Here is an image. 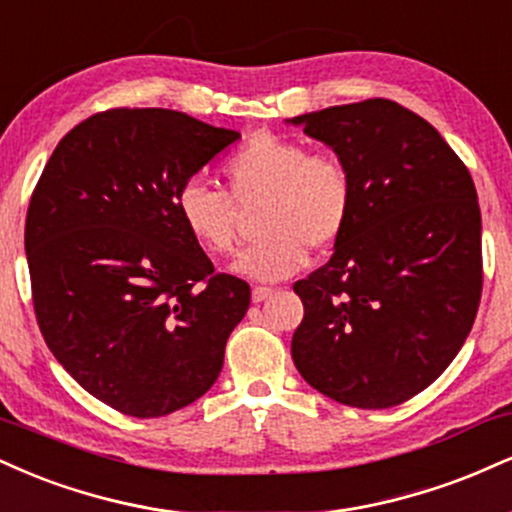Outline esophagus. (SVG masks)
Wrapping results in <instances>:
<instances>
[{"label": "esophagus", "instance_id": "34e87169", "mask_svg": "<svg viewBox=\"0 0 512 512\" xmlns=\"http://www.w3.org/2000/svg\"><path fill=\"white\" fill-rule=\"evenodd\" d=\"M272 295H274V288L255 286V288H252V303H264V300L272 298Z\"/></svg>", "mask_w": 512, "mask_h": 512}]
</instances>
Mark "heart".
I'll return each instance as SVG.
<instances>
[{"label":"heart","mask_w":512,"mask_h":512,"mask_svg":"<svg viewBox=\"0 0 512 512\" xmlns=\"http://www.w3.org/2000/svg\"><path fill=\"white\" fill-rule=\"evenodd\" d=\"M238 202L264 197L262 240L243 250L233 269L257 281H279L307 262V248H334L353 214V176L343 159L310 152L298 140L257 133L224 164ZM176 209L186 231L214 255L233 252L236 202L202 181L178 188Z\"/></svg>","instance_id":"heart-1"}]
</instances>
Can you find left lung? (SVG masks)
<instances>
[{
	"mask_svg": "<svg viewBox=\"0 0 512 512\" xmlns=\"http://www.w3.org/2000/svg\"><path fill=\"white\" fill-rule=\"evenodd\" d=\"M343 159L353 214L331 260L298 281L291 355L312 389L384 410L427 389L470 334L482 298V214L439 131L391 100L288 119Z\"/></svg>",
	"mask_w": 512,
	"mask_h": 512,
	"instance_id": "left-lung-1",
	"label": "left lung"
}]
</instances>
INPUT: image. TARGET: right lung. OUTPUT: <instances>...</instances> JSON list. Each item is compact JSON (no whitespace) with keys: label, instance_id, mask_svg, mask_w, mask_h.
Listing matches in <instances>:
<instances>
[{"label":"right lung","instance_id":"obj_1","mask_svg":"<svg viewBox=\"0 0 512 512\" xmlns=\"http://www.w3.org/2000/svg\"><path fill=\"white\" fill-rule=\"evenodd\" d=\"M171 109H109L61 138L30 197L26 255L40 331L109 408L162 417L212 389L250 286L190 236L176 193L236 143Z\"/></svg>","mask_w":512,"mask_h":512}]
</instances>
